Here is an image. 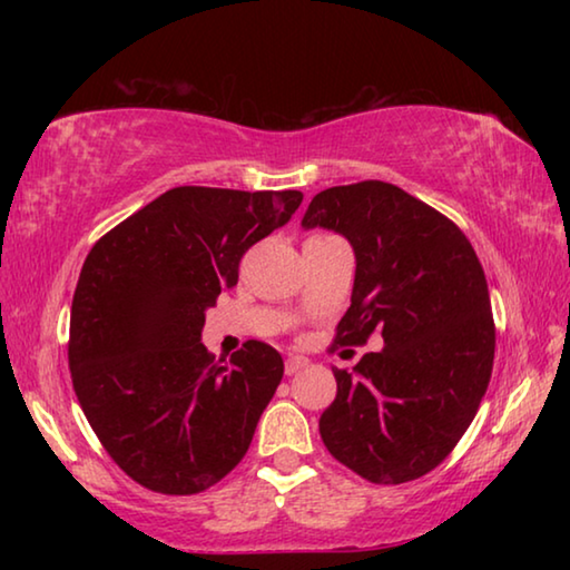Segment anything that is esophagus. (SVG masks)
<instances>
[{
	"label": "esophagus",
	"mask_w": 570,
	"mask_h": 570,
	"mask_svg": "<svg viewBox=\"0 0 570 570\" xmlns=\"http://www.w3.org/2000/svg\"><path fill=\"white\" fill-rule=\"evenodd\" d=\"M306 364H308V360H306V356H298V354H292V356H288V360H286V374H288V377H292V374H296V372H302Z\"/></svg>",
	"instance_id": "1"
}]
</instances>
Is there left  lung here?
Listing matches in <instances>:
<instances>
[{"label": "left lung", "instance_id": "8db88e82", "mask_svg": "<svg viewBox=\"0 0 570 570\" xmlns=\"http://www.w3.org/2000/svg\"><path fill=\"white\" fill-rule=\"evenodd\" d=\"M302 226L354 248L352 304L334 344H366L372 332L384 342L352 374L334 370L324 445L377 485L422 478L465 435L493 372L495 324L475 248L440 210L384 180L316 193Z\"/></svg>", "mask_w": 570, "mask_h": 570}]
</instances>
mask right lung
Listing matches in <instances>:
<instances>
[{
    "label": "right lung",
    "mask_w": 570,
    "mask_h": 570,
    "mask_svg": "<svg viewBox=\"0 0 570 570\" xmlns=\"http://www.w3.org/2000/svg\"><path fill=\"white\" fill-rule=\"evenodd\" d=\"M302 190L180 186L105 234L85 258L70 314L72 387L122 472L193 495L234 470L284 377L248 340L214 360L206 308L236 286L240 256L288 224Z\"/></svg>",
    "instance_id": "1"
}]
</instances>
